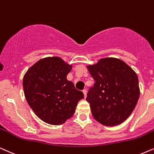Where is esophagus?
I'll return each instance as SVG.
<instances>
[{"label":"esophagus","instance_id":"obj_1","mask_svg":"<svg viewBox=\"0 0 154 154\" xmlns=\"http://www.w3.org/2000/svg\"><path fill=\"white\" fill-rule=\"evenodd\" d=\"M83 93H84V95H85V97L86 98V96H87V89H83Z\"/></svg>","mask_w":154,"mask_h":154}]
</instances>
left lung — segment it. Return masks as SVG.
<instances>
[{"mask_svg": "<svg viewBox=\"0 0 154 154\" xmlns=\"http://www.w3.org/2000/svg\"><path fill=\"white\" fill-rule=\"evenodd\" d=\"M95 83L89 89L87 101L92 116L106 126L124 122L134 110L139 97L137 74L118 58L101 59L87 66Z\"/></svg>", "mask_w": 154, "mask_h": 154, "instance_id": "left-lung-1", "label": "left lung"}]
</instances>
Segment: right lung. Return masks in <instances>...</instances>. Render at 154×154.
<instances>
[{
    "mask_svg": "<svg viewBox=\"0 0 154 154\" xmlns=\"http://www.w3.org/2000/svg\"><path fill=\"white\" fill-rule=\"evenodd\" d=\"M72 65L60 58L38 60L29 69L23 79L26 101L36 116L46 123L61 125L70 118L77 103L84 98L82 91L67 79Z\"/></svg>",
    "mask_w": 154,
    "mask_h": 154,
    "instance_id": "obj_1",
    "label": "right lung"
}]
</instances>
